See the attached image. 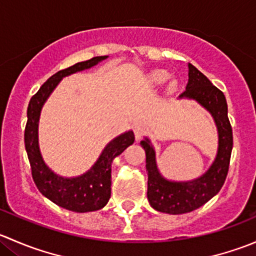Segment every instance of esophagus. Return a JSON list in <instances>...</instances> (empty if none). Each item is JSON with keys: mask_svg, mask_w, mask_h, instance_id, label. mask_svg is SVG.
Returning <instances> with one entry per match:
<instances>
[{"mask_svg": "<svg viewBox=\"0 0 256 256\" xmlns=\"http://www.w3.org/2000/svg\"><path fill=\"white\" fill-rule=\"evenodd\" d=\"M134 134H135V138L138 141L146 134V126L144 124H136L134 126Z\"/></svg>", "mask_w": 256, "mask_h": 256, "instance_id": "1", "label": "esophagus"}]
</instances>
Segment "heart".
<instances>
[{"mask_svg":"<svg viewBox=\"0 0 256 256\" xmlns=\"http://www.w3.org/2000/svg\"><path fill=\"white\" fill-rule=\"evenodd\" d=\"M167 78H168V74L164 70H160V69L152 70L148 73V82L154 85L162 84L164 82H166Z\"/></svg>","mask_w":256,"mask_h":256,"instance_id":"heart-1","label":"heart"}]
</instances>
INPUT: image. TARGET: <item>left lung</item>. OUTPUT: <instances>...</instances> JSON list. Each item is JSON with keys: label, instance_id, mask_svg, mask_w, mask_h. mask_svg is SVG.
I'll return each instance as SVG.
<instances>
[{"label": "left lung", "instance_id": "1", "mask_svg": "<svg viewBox=\"0 0 256 256\" xmlns=\"http://www.w3.org/2000/svg\"><path fill=\"white\" fill-rule=\"evenodd\" d=\"M178 99L194 100L210 114L218 131V148L207 171L190 180H168L160 172L156 151L147 136L140 144L146 152L147 200L156 210L183 214L202 207L223 187L228 174L233 148V132L228 118V105L223 92L204 74L188 63V82Z\"/></svg>", "mask_w": 256, "mask_h": 256}]
</instances>
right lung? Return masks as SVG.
<instances>
[{
	"instance_id": "1",
	"label": "right lung",
	"mask_w": 256,
	"mask_h": 256,
	"mask_svg": "<svg viewBox=\"0 0 256 256\" xmlns=\"http://www.w3.org/2000/svg\"><path fill=\"white\" fill-rule=\"evenodd\" d=\"M105 59H108V56H94L52 76L40 88L37 94L33 95L27 109L24 144L36 186L49 200L59 207L76 213L99 210L109 202L112 196V164L118 154L125 151L126 147L134 144V131H125L108 142L96 161L86 172L80 176L64 177L56 174L43 160L38 140L40 118L43 105L62 79L92 68Z\"/></svg>"
}]
</instances>
